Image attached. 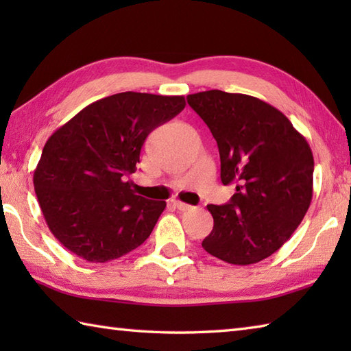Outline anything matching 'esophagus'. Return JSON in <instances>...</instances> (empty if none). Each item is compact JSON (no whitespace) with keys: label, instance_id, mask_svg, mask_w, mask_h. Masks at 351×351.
<instances>
[{"label":"esophagus","instance_id":"34e87169","mask_svg":"<svg viewBox=\"0 0 351 351\" xmlns=\"http://www.w3.org/2000/svg\"><path fill=\"white\" fill-rule=\"evenodd\" d=\"M173 205H175L180 211H187V210H191V205H189V204H184V202H181V200H173Z\"/></svg>","mask_w":351,"mask_h":351}]
</instances>
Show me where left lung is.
Here are the masks:
<instances>
[{
  "label": "left lung",
  "mask_w": 351,
  "mask_h": 351,
  "mask_svg": "<svg viewBox=\"0 0 351 351\" xmlns=\"http://www.w3.org/2000/svg\"><path fill=\"white\" fill-rule=\"evenodd\" d=\"M189 106L217 141L220 178L235 184L202 241L210 255L235 265L256 264L289 240L312 200L314 156L306 138L270 104L249 95L206 90Z\"/></svg>",
  "instance_id": "left-lung-1"
}]
</instances>
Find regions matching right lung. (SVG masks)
I'll use <instances>...</instances> for the list:
<instances>
[{"mask_svg": "<svg viewBox=\"0 0 351 351\" xmlns=\"http://www.w3.org/2000/svg\"><path fill=\"white\" fill-rule=\"evenodd\" d=\"M184 107V96L116 93L48 138L33 182L47 225L66 249L108 263L147 240L166 202L136 195L128 176L149 134Z\"/></svg>", "mask_w": 351, "mask_h": 351, "instance_id": "1", "label": "right lung"}]
</instances>
